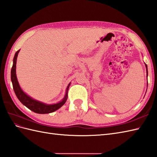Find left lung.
Returning <instances> with one entry per match:
<instances>
[{"instance_id":"obj_1","label":"left lung","mask_w":157,"mask_h":157,"mask_svg":"<svg viewBox=\"0 0 157 157\" xmlns=\"http://www.w3.org/2000/svg\"><path fill=\"white\" fill-rule=\"evenodd\" d=\"M145 66H146V68H147V76H148V69H147V64H146V63H145ZM147 86H148V85H147Z\"/></svg>"}]
</instances>
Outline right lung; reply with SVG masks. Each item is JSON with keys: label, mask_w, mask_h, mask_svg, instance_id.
I'll return each mask as SVG.
<instances>
[{"label": "right lung", "mask_w": 157, "mask_h": 157, "mask_svg": "<svg viewBox=\"0 0 157 157\" xmlns=\"http://www.w3.org/2000/svg\"><path fill=\"white\" fill-rule=\"evenodd\" d=\"M20 52V49L15 53L14 58H13V64L11 69V72H10V78H11V82L13 83V90L14 91L16 96L18 99L21 102L25 105L27 108H28L29 110H32L37 114H49V113H52L55 111H56L58 109L60 108L62 105H63L65 101L67 99V94H68V89L70 87L71 83L68 84L66 92H65V96L57 104H47L41 101L36 100L33 98H32L29 96H28L27 94H25L21 87L19 86V82L17 80V75H16V64H17V59L18 54Z\"/></svg>", "instance_id": "add662e5"}]
</instances>
